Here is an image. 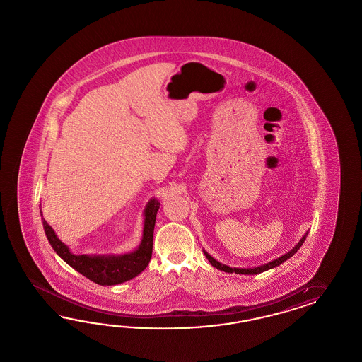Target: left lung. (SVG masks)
Returning a JSON list of instances; mask_svg holds the SVG:
<instances>
[{
    "label": "left lung",
    "mask_w": 362,
    "mask_h": 362,
    "mask_svg": "<svg viewBox=\"0 0 362 362\" xmlns=\"http://www.w3.org/2000/svg\"><path fill=\"white\" fill-rule=\"evenodd\" d=\"M308 232L300 239V241L297 243L296 245L289 251V252L284 253L283 256H280V257H277V259H274L272 262H269V263L263 264V265H259V267H252V268H232V267H228V265H226V264H221L218 260H215L211 255H209L207 251H204L203 250V252L206 255V257L209 259V263L212 267H215V268H218L220 271H224V272H228V274H262V272H265V271H268V269H272V268H276V267H279L280 264L284 263L286 262L288 259H291L295 253L300 250V247L303 245V243L307 239Z\"/></svg>",
    "instance_id": "left-lung-1"
}]
</instances>
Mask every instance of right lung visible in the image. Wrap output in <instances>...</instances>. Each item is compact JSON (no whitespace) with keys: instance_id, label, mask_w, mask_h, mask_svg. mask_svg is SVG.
Here are the masks:
<instances>
[{"instance_id":"1","label":"right lung","mask_w":362,"mask_h":362,"mask_svg":"<svg viewBox=\"0 0 362 362\" xmlns=\"http://www.w3.org/2000/svg\"><path fill=\"white\" fill-rule=\"evenodd\" d=\"M159 200L150 199L143 211V233L141 244L135 251L122 255H76L65 243L58 239L54 230L42 218L46 238L54 252L77 272L99 285H117L142 274L153 255V227ZM42 216V212H41Z\"/></svg>"}]
</instances>
